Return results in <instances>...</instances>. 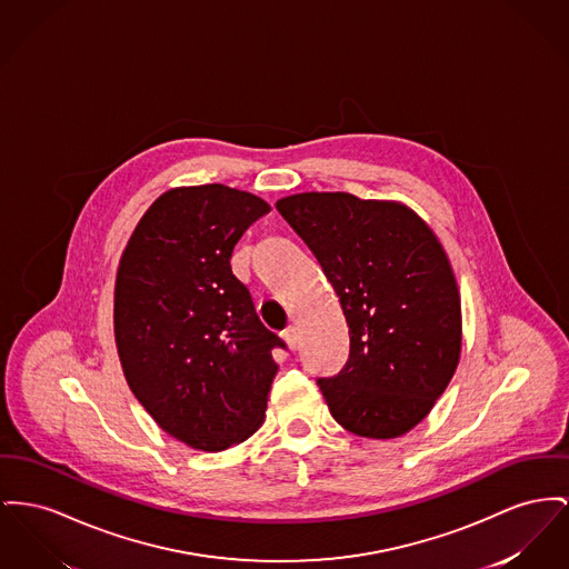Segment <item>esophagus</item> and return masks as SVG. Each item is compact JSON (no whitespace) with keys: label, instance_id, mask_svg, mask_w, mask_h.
I'll return each instance as SVG.
<instances>
[{"label":"esophagus","instance_id":"1","mask_svg":"<svg viewBox=\"0 0 569 569\" xmlns=\"http://www.w3.org/2000/svg\"><path fill=\"white\" fill-rule=\"evenodd\" d=\"M281 335H283L286 343H288L292 350H297V348H299V343H301V335H299V329H297V327H288V329H286Z\"/></svg>","mask_w":569,"mask_h":569}]
</instances>
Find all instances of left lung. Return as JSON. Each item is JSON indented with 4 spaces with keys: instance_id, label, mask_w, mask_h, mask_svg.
I'll return each instance as SVG.
<instances>
[{
    "instance_id": "8db88e82",
    "label": "left lung",
    "mask_w": 569,
    "mask_h": 569,
    "mask_svg": "<svg viewBox=\"0 0 569 569\" xmlns=\"http://www.w3.org/2000/svg\"><path fill=\"white\" fill-rule=\"evenodd\" d=\"M277 210L316 256L348 322L346 366L318 378L335 421L366 438L406 435L460 361V292L442 244L398 201L299 193Z\"/></svg>"
}]
</instances>
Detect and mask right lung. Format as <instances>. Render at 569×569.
I'll use <instances>...</instances> for the list:
<instances>
[{"instance_id":"obj_1","label":"right lung","mask_w":569,"mask_h":569,"mask_svg":"<svg viewBox=\"0 0 569 569\" xmlns=\"http://www.w3.org/2000/svg\"><path fill=\"white\" fill-rule=\"evenodd\" d=\"M267 201L226 184L154 201L120 258L113 331L127 382L180 442L223 451L262 421L281 337L260 322L230 260Z\"/></svg>"}]
</instances>
